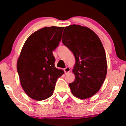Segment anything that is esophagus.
Here are the masks:
<instances>
[{
  "instance_id": "obj_1",
  "label": "esophagus",
  "mask_w": 126,
  "mask_h": 126,
  "mask_svg": "<svg viewBox=\"0 0 126 126\" xmlns=\"http://www.w3.org/2000/svg\"><path fill=\"white\" fill-rule=\"evenodd\" d=\"M64 71L65 74H67V73H68L70 72V69L69 67H66L64 69Z\"/></svg>"
}]
</instances>
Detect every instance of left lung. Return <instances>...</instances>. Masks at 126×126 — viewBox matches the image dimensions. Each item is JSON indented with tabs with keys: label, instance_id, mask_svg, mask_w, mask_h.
Masks as SVG:
<instances>
[{
	"label": "left lung",
	"instance_id": "obj_1",
	"mask_svg": "<svg viewBox=\"0 0 126 126\" xmlns=\"http://www.w3.org/2000/svg\"><path fill=\"white\" fill-rule=\"evenodd\" d=\"M62 43L76 59L75 80L69 84L71 92L81 99L91 97L100 90L107 74L106 56L100 39L90 29L73 25L65 28Z\"/></svg>",
	"mask_w": 126,
	"mask_h": 126
}]
</instances>
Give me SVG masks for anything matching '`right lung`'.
Here are the masks:
<instances>
[{
  "mask_svg": "<svg viewBox=\"0 0 126 126\" xmlns=\"http://www.w3.org/2000/svg\"><path fill=\"white\" fill-rule=\"evenodd\" d=\"M64 27H45L32 34L17 62L21 86L30 98L43 100L53 93L56 81L64 73L54 66L52 51L59 46Z\"/></svg>",
  "mask_w": 126,
  "mask_h": 126,
  "instance_id": "add662e5",
  "label": "right lung"
}]
</instances>
